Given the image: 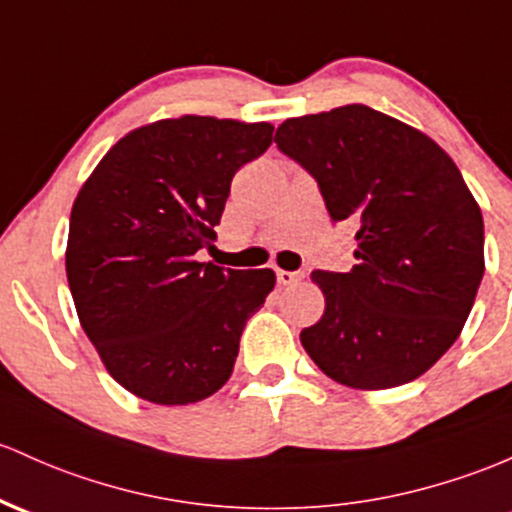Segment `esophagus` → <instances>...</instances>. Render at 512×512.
Wrapping results in <instances>:
<instances>
[{"label": "esophagus", "instance_id": "obj_1", "mask_svg": "<svg viewBox=\"0 0 512 512\" xmlns=\"http://www.w3.org/2000/svg\"><path fill=\"white\" fill-rule=\"evenodd\" d=\"M303 277L301 272H286V269H277V282L282 286H289V284H296L299 279Z\"/></svg>", "mask_w": 512, "mask_h": 512}]
</instances>
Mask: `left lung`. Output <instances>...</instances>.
<instances>
[{
	"label": "left lung",
	"instance_id": "1",
	"mask_svg": "<svg viewBox=\"0 0 512 512\" xmlns=\"http://www.w3.org/2000/svg\"><path fill=\"white\" fill-rule=\"evenodd\" d=\"M274 143L318 179L335 223H359L357 265L311 274L325 311L303 350L350 389L418 379L459 338L486 269L484 216L459 167L364 104L286 119Z\"/></svg>",
	"mask_w": 512,
	"mask_h": 512
}]
</instances>
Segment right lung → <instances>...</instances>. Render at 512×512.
Instances as JSON below:
<instances>
[{"mask_svg":"<svg viewBox=\"0 0 512 512\" xmlns=\"http://www.w3.org/2000/svg\"><path fill=\"white\" fill-rule=\"evenodd\" d=\"M267 121L184 114L133 128L99 160L70 213L65 269L77 318L106 372L160 406L230 379L245 320L272 269H223L216 240L233 174L272 143Z\"/></svg>","mask_w":512,"mask_h":512,"instance_id":"right-lung-1","label":"right lung"}]
</instances>
